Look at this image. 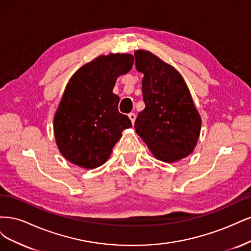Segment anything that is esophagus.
<instances>
[{
    "label": "esophagus",
    "mask_w": 251,
    "mask_h": 251,
    "mask_svg": "<svg viewBox=\"0 0 251 251\" xmlns=\"http://www.w3.org/2000/svg\"><path fill=\"white\" fill-rule=\"evenodd\" d=\"M129 119H130V121H131V123L132 124H134V122H135V119H136V116H135V114L134 112H130V114H129Z\"/></svg>",
    "instance_id": "obj_1"
}]
</instances>
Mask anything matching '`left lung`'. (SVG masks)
<instances>
[{
    "mask_svg": "<svg viewBox=\"0 0 251 251\" xmlns=\"http://www.w3.org/2000/svg\"><path fill=\"white\" fill-rule=\"evenodd\" d=\"M134 58L136 70L144 74L146 105L135 120V132L161 161L187 157L196 147L201 118L182 76L149 51L137 50Z\"/></svg>",
    "mask_w": 251,
    "mask_h": 251,
    "instance_id": "8db88e82",
    "label": "left lung"
}]
</instances>
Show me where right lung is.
Masks as SVG:
<instances>
[{"label": "right lung", "mask_w": 251, "mask_h": 251, "mask_svg": "<svg viewBox=\"0 0 251 251\" xmlns=\"http://www.w3.org/2000/svg\"><path fill=\"white\" fill-rule=\"evenodd\" d=\"M130 54L102 55L73 75L54 117V135L70 163L95 169L106 161L131 121L120 114L112 93L119 76L131 70Z\"/></svg>", "instance_id": "add662e5"}]
</instances>
